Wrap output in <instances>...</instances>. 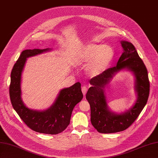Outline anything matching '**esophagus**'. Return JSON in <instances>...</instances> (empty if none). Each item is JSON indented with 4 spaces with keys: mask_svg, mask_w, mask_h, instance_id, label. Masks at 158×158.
Wrapping results in <instances>:
<instances>
[{
    "mask_svg": "<svg viewBox=\"0 0 158 158\" xmlns=\"http://www.w3.org/2000/svg\"><path fill=\"white\" fill-rule=\"evenodd\" d=\"M81 91H82V93L83 94V96H85L86 93H87V87L86 86H83L82 88H81Z\"/></svg>",
    "mask_w": 158,
    "mask_h": 158,
    "instance_id": "esophagus-1",
    "label": "esophagus"
}]
</instances>
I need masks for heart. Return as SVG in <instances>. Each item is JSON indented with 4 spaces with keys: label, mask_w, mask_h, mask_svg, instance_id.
I'll list each match as a JSON object with an SVG mask.
<instances>
[{
    "label": "heart",
    "mask_w": 158,
    "mask_h": 158,
    "mask_svg": "<svg viewBox=\"0 0 158 158\" xmlns=\"http://www.w3.org/2000/svg\"><path fill=\"white\" fill-rule=\"evenodd\" d=\"M114 51L110 46L102 44L88 43L81 49L77 56L79 64H88L87 74L94 77L103 73L112 63Z\"/></svg>",
    "instance_id": "obj_1"
}]
</instances>
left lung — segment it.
<instances>
[{"label": "left lung", "mask_w": 158, "mask_h": 158, "mask_svg": "<svg viewBox=\"0 0 158 158\" xmlns=\"http://www.w3.org/2000/svg\"><path fill=\"white\" fill-rule=\"evenodd\" d=\"M124 52L116 66L109 68L99 76L90 81L91 87L86 94L91 108V122L100 133H114L129 128L143 110L149 94V81L148 70L139 57L135 46L131 42L121 41ZM127 69L134 73L135 77V90L138 99L129 111L120 114L114 113L109 110L105 96V87L115 73Z\"/></svg>", "instance_id": "8db88e82"}]
</instances>
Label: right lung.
Listing matches in <instances>:
<instances>
[{
  "label": "right lung",
  "mask_w": 158,
  "mask_h": 158,
  "mask_svg": "<svg viewBox=\"0 0 158 158\" xmlns=\"http://www.w3.org/2000/svg\"><path fill=\"white\" fill-rule=\"evenodd\" d=\"M49 50H25L21 52L10 74L9 96L14 110L29 128L40 133L56 135L67 129L73 108L83 99L79 82L60 90L54 103L44 110L29 109L21 100V74L27 58Z\"/></svg>",
  "instance_id": "right-lung-1"
}]
</instances>
